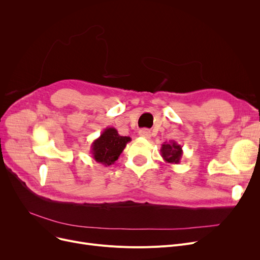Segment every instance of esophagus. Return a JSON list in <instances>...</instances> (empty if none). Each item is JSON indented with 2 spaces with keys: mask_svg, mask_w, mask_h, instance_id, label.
<instances>
[{
  "mask_svg": "<svg viewBox=\"0 0 260 260\" xmlns=\"http://www.w3.org/2000/svg\"><path fill=\"white\" fill-rule=\"evenodd\" d=\"M138 134H139L140 137H142V138H145V139L151 138V132L147 131V129H141V131H139Z\"/></svg>",
  "mask_w": 260,
  "mask_h": 260,
  "instance_id": "1",
  "label": "esophagus"
}]
</instances>
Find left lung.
<instances>
[{"label": "left lung", "mask_w": 260, "mask_h": 260, "mask_svg": "<svg viewBox=\"0 0 260 260\" xmlns=\"http://www.w3.org/2000/svg\"><path fill=\"white\" fill-rule=\"evenodd\" d=\"M160 153L163 160L166 161V163H169V165H178L183 155L182 146L173 140L163 143L160 148Z\"/></svg>", "instance_id": "obj_1"}]
</instances>
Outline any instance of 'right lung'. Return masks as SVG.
<instances>
[{"mask_svg": "<svg viewBox=\"0 0 260 260\" xmlns=\"http://www.w3.org/2000/svg\"><path fill=\"white\" fill-rule=\"evenodd\" d=\"M131 140L126 136L125 137L120 136L115 127H106L100 137L91 143V157L104 167L112 166L118 160L123 149Z\"/></svg>", "mask_w": 260, "mask_h": 260, "instance_id": "obj_1", "label": "right lung"}]
</instances>
